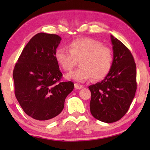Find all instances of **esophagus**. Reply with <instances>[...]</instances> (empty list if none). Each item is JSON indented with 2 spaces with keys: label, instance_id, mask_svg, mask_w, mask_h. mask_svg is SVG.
<instances>
[{
  "label": "esophagus",
  "instance_id": "34e87169",
  "mask_svg": "<svg viewBox=\"0 0 150 150\" xmlns=\"http://www.w3.org/2000/svg\"><path fill=\"white\" fill-rule=\"evenodd\" d=\"M74 87H75L76 89H83V86L79 85V84H78V83H75L74 84Z\"/></svg>",
  "mask_w": 150,
  "mask_h": 150
}]
</instances>
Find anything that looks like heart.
Segmentation results:
<instances>
[{
    "mask_svg": "<svg viewBox=\"0 0 150 150\" xmlns=\"http://www.w3.org/2000/svg\"><path fill=\"white\" fill-rule=\"evenodd\" d=\"M69 50L63 48L57 49L54 58L65 71H71L79 60L80 67L67 75V78L79 82L105 78L111 70L113 52L104 46L100 41L92 38H79L68 44Z\"/></svg>",
    "mask_w": 150,
    "mask_h": 150,
    "instance_id": "heart-1",
    "label": "heart"
}]
</instances>
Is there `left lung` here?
<instances>
[{
  "label": "left lung",
  "mask_w": 150,
  "mask_h": 150,
  "mask_svg": "<svg viewBox=\"0 0 150 150\" xmlns=\"http://www.w3.org/2000/svg\"><path fill=\"white\" fill-rule=\"evenodd\" d=\"M113 50L111 70L103 81L90 85V111L105 123L120 120L128 111L137 90V67L129 49L110 35Z\"/></svg>",
  "instance_id": "1"
}]
</instances>
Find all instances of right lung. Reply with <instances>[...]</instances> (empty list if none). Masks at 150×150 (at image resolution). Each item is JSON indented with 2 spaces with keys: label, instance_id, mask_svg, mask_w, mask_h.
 <instances>
[{
  "label": "right lung",
  "instance_id": "obj_1",
  "mask_svg": "<svg viewBox=\"0 0 150 150\" xmlns=\"http://www.w3.org/2000/svg\"><path fill=\"white\" fill-rule=\"evenodd\" d=\"M61 40L55 34H36L13 69L16 99L26 115L40 123L52 121L61 113L74 87L71 81H60L63 74L54 53Z\"/></svg>",
  "mask_w": 150,
  "mask_h": 150
}]
</instances>
